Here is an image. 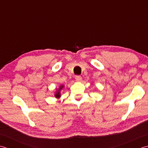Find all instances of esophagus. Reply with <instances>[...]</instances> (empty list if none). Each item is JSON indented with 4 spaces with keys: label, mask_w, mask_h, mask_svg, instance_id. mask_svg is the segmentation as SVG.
<instances>
[{
    "label": "esophagus",
    "mask_w": 148,
    "mask_h": 148,
    "mask_svg": "<svg viewBox=\"0 0 148 148\" xmlns=\"http://www.w3.org/2000/svg\"><path fill=\"white\" fill-rule=\"evenodd\" d=\"M75 80H76L77 82H80L82 80V77L80 75H77V76L75 77Z\"/></svg>",
    "instance_id": "34e87169"
}]
</instances>
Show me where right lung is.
Segmentation results:
<instances>
[{"label": "right lung", "mask_w": 148, "mask_h": 148, "mask_svg": "<svg viewBox=\"0 0 148 148\" xmlns=\"http://www.w3.org/2000/svg\"><path fill=\"white\" fill-rule=\"evenodd\" d=\"M64 87V86H61L59 87V89H58V91H57V92H56L55 94V97L57 98H59L60 97H61V93H60V91H61V90Z\"/></svg>", "instance_id": "right-lung-1"}]
</instances>
